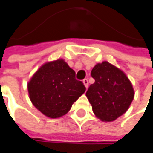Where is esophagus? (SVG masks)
Listing matches in <instances>:
<instances>
[{"label":"esophagus","instance_id":"34e87169","mask_svg":"<svg viewBox=\"0 0 153 153\" xmlns=\"http://www.w3.org/2000/svg\"><path fill=\"white\" fill-rule=\"evenodd\" d=\"M83 84H84L85 88H88V81L87 79H84L83 80Z\"/></svg>","mask_w":153,"mask_h":153}]
</instances>
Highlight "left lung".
<instances>
[{
  "mask_svg": "<svg viewBox=\"0 0 153 153\" xmlns=\"http://www.w3.org/2000/svg\"><path fill=\"white\" fill-rule=\"evenodd\" d=\"M95 82L86 92L93 112L102 122H113L124 114L134 98L126 74L109 62L98 63L91 71Z\"/></svg>",
  "mask_w": 153,
  "mask_h": 153,
  "instance_id": "1",
  "label": "left lung"
}]
</instances>
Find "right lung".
Returning a JSON list of instances; mask_svg holds the SVG:
<instances>
[{"instance_id":"add662e5","label":"right lung","mask_w":153,"mask_h":153,"mask_svg":"<svg viewBox=\"0 0 153 153\" xmlns=\"http://www.w3.org/2000/svg\"><path fill=\"white\" fill-rule=\"evenodd\" d=\"M29 98L40 113L58 118L69 112L86 88L63 59L49 61L37 69L27 84Z\"/></svg>"}]
</instances>
